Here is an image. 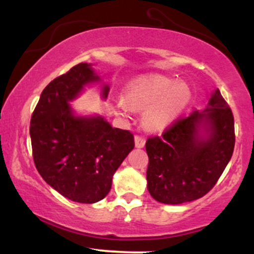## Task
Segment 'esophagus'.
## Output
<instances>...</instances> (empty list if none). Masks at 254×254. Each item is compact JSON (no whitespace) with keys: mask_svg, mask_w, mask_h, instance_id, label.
<instances>
[{"mask_svg":"<svg viewBox=\"0 0 254 254\" xmlns=\"http://www.w3.org/2000/svg\"><path fill=\"white\" fill-rule=\"evenodd\" d=\"M135 145L136 148H143L145 145V139L141 136H135Z\"/></svg>","mask_w":254,"mask_h":254,"instance_id":"34e87169","label":"esophagus"}]
</instances>
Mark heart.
<instances>
[{
  "label": "heart",
  "instance_id": "b5f03b06",
  "mask_svg": "<svg viewBox=\"0 0 254 254\" xmlns=\"http://www.w3.org/2000/svg\"><path fill=\"white\" fill-rule=\"evenodd\" d=\"M125 100L116 101L121 112L127 105L143 110L142 125L148 131H162L171 127L188 107L191 100L190 87L176 78L164 75H144L131 80L124 88Z\"/></svg>",
  "mask_w": 254,
  "mask_h": 254
}]
</instances>
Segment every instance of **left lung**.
<instances>
[{
  "label": "left lung",
  "mask_w": 254,
  "mask_h": 254,
  "mask_svg": "<svg viewBox=\"0 0 254 254\" xmlns=\"http://www.w3.org/2000/svg\"><path fill=\"white\" fill-rule=\"evenodd\" d=\"M234 144L233 113L215 89L203 111L177 121L162 137L147 139L150 196L173 205L203 197L228 165Z\"/></svg>",
  "instance_id": "obj_1"
}]
</instances>
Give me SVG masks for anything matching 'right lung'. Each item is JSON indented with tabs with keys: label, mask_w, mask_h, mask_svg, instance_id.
Here are the masks:
<instances>
[{
	"label": "right lung",
	"mask_w": 254,
	"mask_h": 254,
	"mask_svg": "<svg viewBox=\"0 0 254 254\" xmlns=\"http://www.w3.org/2000/svg\"><path fill=\"white\" fill-rule=\"evenodd\" d=\"M109 84L90 63H80L51 81L42 92L31 118L34 164L46 184L68 199L97 203L107 196L112 178L135 147L130 131L113 127L100 115H78L71 103L86 87Z\"/></svg>",
	"instance_id": "right-lung-1"
}]
</instances>
